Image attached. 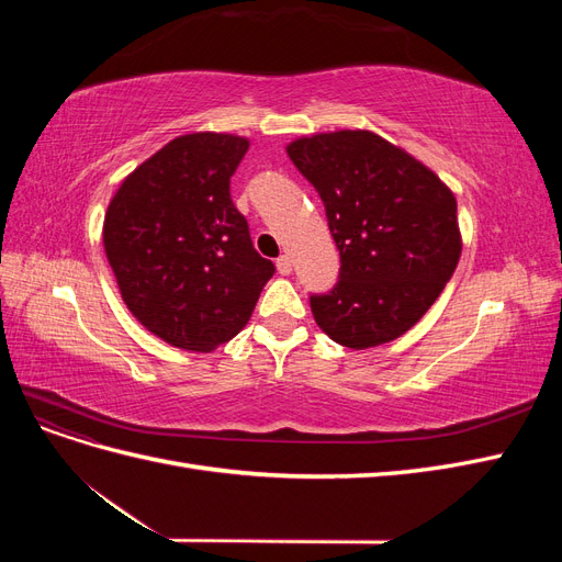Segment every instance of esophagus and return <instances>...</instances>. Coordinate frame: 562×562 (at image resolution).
Listing matches in <instances>:
<instances>
[{"label": "esophagus", "mask_w": 562, "mask_h": 562, "mask_svg": "<svg viewBox=\"0 0 562 562\" xmlns=\"http://www.w3.org/2000/svg\"><path fill=\"white\" fill-rule=\"evenodd\" d=\"M277 269H279V274L281 277H288L293 271V262H291V258H288V255H281V258L277 260Z\"/></svg>", "instance_id": "obj_1"}]
</instances>
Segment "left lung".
Returning a JSON list of instances; mask_svg holds the SVG:
<instances>
[{"instance_id":"left-lung-1","label":"left lung","mask_w":562,"mask_h":562,"mask_svg":"<svg viewBox=\"0 0 562 562\" xmlns=\"http://www.w3.org/2000/svg\"><path fill=\"white\" fill-rule=\"evenodd\" d=\"M326 206L339 281L312 295L333 342L378 347L411 330L462 255L457 199L431 168L372 131H333L285 147Z\"/></svg>"}]
</instances>
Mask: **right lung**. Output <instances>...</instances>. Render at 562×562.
<instances>
[{
	"label": "right lung",
	"mask_w": 562,
	"mask_h": 562,
	"mask_svg": "<svg viewBox=\"0 0 562 562\" xmlns=\"http://www.w3.org/2000/svg\"><path fill=\"white\" fill-rule=\"evenodd\" d=\"M248 145L232 133L180 135L128 173L108 206L103 246L119 293L178 349L229 342L274 274L229 194Z\"/></svg>",
	"instance_id": "add662e5"
}]
</instances>
